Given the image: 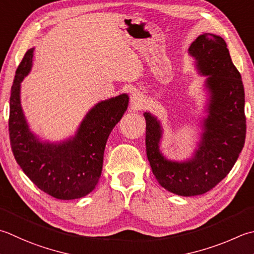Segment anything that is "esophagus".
Returning <instances> with one entry per match:
<instances>
[{"label":"esophagus","instance_id":"1","mask_svg":"<svg viewBox=\"0 0 254 254\" xmlns=\"http://www.w3.org/2000/svg\"><path fill=\"white\" fill-rule=\"evenodd\" d=\"M144 104L143 94L138 91L133 92L131 94V108L133 110H141Z\"/></svg>","mask_w":254,"mask_h":254}]
</instances>
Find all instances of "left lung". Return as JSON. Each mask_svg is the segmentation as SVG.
<instances>
[{
	"label": "left lung",
	"mask_w": 254,
	"mask_h": 254,
	"mask_svg": "<svg viewBox=\"0 0 254 254\" xmlns=\"http://www.w3.org/2000/svg\"><path fill=\"white\" fill-rule=\"evenodd\" d=\"M190 54L199 72L208 76L206 87L210 92L201 141L190 161L172 162L162 155L161 123L151 113H144L146 155L154 176L168 191L186 197L209 191L229 174L247 132L245 88L223 38L202 34L191 43Z\"/></svg>",
	"instance_id": "left-lung-1"
}]
</instances>
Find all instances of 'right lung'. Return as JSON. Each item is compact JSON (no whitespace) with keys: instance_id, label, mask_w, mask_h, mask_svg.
I'll return each mask as SVG.
<instances>
[{"instance_id":"1","label":"right lung","mask_w":254,"mask_h":254,"mask_svg":"<svg viewBox=\"0 0 254 254\" xmlns=\"http://www.w3.org/2000/svg\"><path fill=\"white\" fill-rule=\"evenodd\" d=\"M33 51L25 54L11 89L8 133L17 164L39 190L57 199L70 200L91 192L101 176L104 147L126 112L128 97L120 94L96 104L72 138L41 142L29 131L21 107V82L31 70Z\"/></svg>"}]
</instances>
